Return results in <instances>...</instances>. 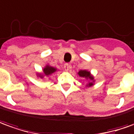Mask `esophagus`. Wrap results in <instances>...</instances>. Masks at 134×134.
Segmentation results:
<instances>
[{"label":"esophagus","mask_w":134,"mask_h":134,"mask_svg":"<svg viewBox=\"0 0 134 134\" xmlns=\"http://www.w3.org/2000/svg\"><path fill=\"white\" fill-rule=\"evenodd\" d=\"M71 69V64L65 63V65H64V69H65V71H69Z\"/></svg>","instance_id":"esophagus-1"}]
</instances>
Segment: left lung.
<instances>
[{
	"label": "left lung",
	"mask_w": 134,
	"mask_h": 134,
	"mask_svg": "<svg viewBox=\"0 0 134 134\" xmlns=\"http://www.w3.org/2000/svg\"><path fill=\"white\" fill-rule=\"evenodd\" d=\"M77 74L80 77L85 78L87 80H88V82L86 85L87 87H90L94 85V82H95L94 76L91 74L90 71H87V70H80Z\"/></svg>",
	"instance_id": "obj_1"
}]
</instances>
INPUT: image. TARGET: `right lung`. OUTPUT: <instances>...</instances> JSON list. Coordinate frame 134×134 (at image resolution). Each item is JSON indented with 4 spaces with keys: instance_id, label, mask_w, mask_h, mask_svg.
I'll return each mask as SVG.
<instances>
[{
    "instance_id": "right-lung-1",
    "label": "right lung",
    "mask_w": 134,
    "mask_h": 134,
    "mask_svg": "<svg viewBox=\"0 0 134 134\" xmlns=\"http://www.w3.org/2000/svg\"><path fill=\"white\" fill-rule=\"evenodd\" d=\"M42 70H43L42 74L41 73H37V76L41 78V79L44 78V76H50L53 73L56 72L58 71V69L56 68H54V67H52V66L49 65H46V66Z\"/></svg>"
}]
</instances>
